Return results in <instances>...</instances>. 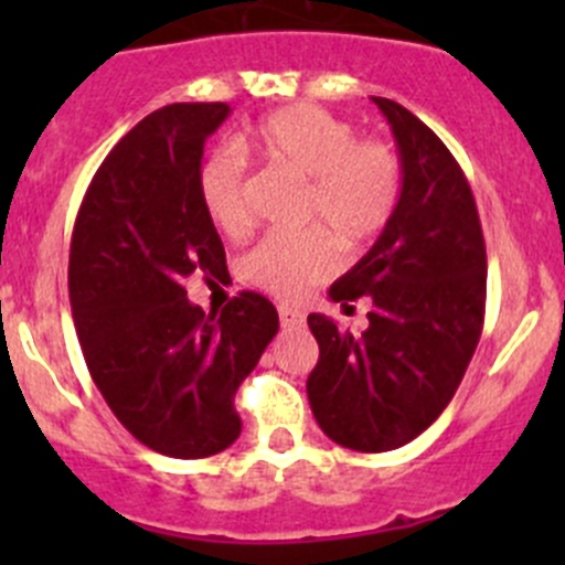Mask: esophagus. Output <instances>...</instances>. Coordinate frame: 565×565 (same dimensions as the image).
Returning a JSON list of instances; mask_svg holds the SVG:
<instances>
[{
    "label": "esophagus",
    "instance_id": "1",
    "mask_svg": "<svg viewBox=\"0 0 565 565\" xmlns=\"http://www.w3.org/2000/svg\"><path fill=\"white\" fill-rule=\"evenodd\" d=\"M278 319H281V328L287 330H300L306 324V315L292 306H278Z\"/></svg>",
    "mask_w": 565,
    "mask_h": 565
}]
</instances>
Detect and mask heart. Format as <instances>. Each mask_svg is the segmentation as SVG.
<instances>
[{"label": "heart", "mask_w": 565, "mask_h": 565, "mask_svg": "<svg viewBox=\"0 0 565 565\" xmlns=\"http://www.w3.org/2000/svg\"><path fill=\"white\" fill-rule=\"evenodd\" d=\"M243 147L267 167L303 180L298 235H267L246 250L241 276L284 300H298L333 276L341 246L377 241L402 202L404 167L385 139H355L347 119L319 106H287L243 134ZM204 213L224 235L248 226L246 167L232 150H210L196 169Z\"/></svg>", "instance_id": "b5f03b06"}]
</instances>
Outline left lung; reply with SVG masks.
<instances>
[{
    "mask_svg": "<svg viewBox=\"0 0 565 565\" xmlns=\"http://www.w3.org/2000/svg\"><path fill=\"white\" fill-rule=\"evenodd\" d=\"M372 100L402 156V202L369 254L330 287L341 306L372 298L369 328L352 335L309 315L319 361L306 383L319 429L363 454L393 451L440 418L487 306V246L457 158L413 111Z\"/></svg>",
    "mask_w": 565,
    "mask_h": 565,
    "instance_id": "1",
    "label": "left lung"
}]
</instances>
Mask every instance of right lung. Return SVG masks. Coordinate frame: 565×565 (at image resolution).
Returning a JSON list of instances; mask_svg holds the SVG:
<instances>
[{
  "label": "right lung",
  "instance_id": "obj_1",
  "mask_svg": "<svg viewBox=\"0 0 565 565\" xmlns=\"http://www.w3.org/2000/svg\"><path fill=\"white\" fill-rule=\"evenodd\" d=\"M226 104H172L117 141L89 182L71 241L73 322L95 385L152 451L204 459L241 437L235 393L278 333L267 298L204 315L193 273L218 278L224 243L196 193L204 141Z\"/></svg>",
  "mask_w": 565,
  "mask_h": 565
}]
</instances>
